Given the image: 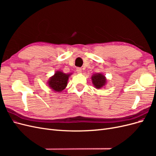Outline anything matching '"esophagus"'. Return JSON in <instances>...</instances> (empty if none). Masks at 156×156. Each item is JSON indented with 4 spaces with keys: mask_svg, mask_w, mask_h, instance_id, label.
<instances>
[{
    "mask_svg": "<svg viewBox=\"0 0 156 156\" xmlns=\"http://www.w3.org/2000/svg\"><path fill=\"white\" fill-rule=\"evenodd\" d=\"M76 71H77V72L78 73H82V69L80 68H77V69H76Z\"/></svg>",
    "mask_w": 156,
    "mask_h": 156,
    "instance_id": "obj_1",
    "label": "esophagus"
}]
</instances>
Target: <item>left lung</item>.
I'll return each mask as SVG.
<instances>
[{"label": "left lung", "instance_id": "8db88e82", "mask_svg": "<svg viewBox=\"0 0 156 156\" xmlns=\"http://www.w3.org/2000/svg\"><path fill=\"white\" fill-rule=\"evenodd\" d=\"M92 82L93 85L96 89L105 87L107 83L106 77L102 73H96L92 75Z\"/></svg>", "mask_w": 156, "mask_h": 156}]
</instances>
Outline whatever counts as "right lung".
I'll return each mask as SVG.
<instances>
[{
    "mask_svg": "<svg viewBox=\"0 0 156 156\" xmlns=\"http://www.w3.org/2000/svg\"><path fill=\"white\" fill-rule=\"evenodd\" d=\"M73 73H65L61 70L56 71L48 81V86L55 92H62L66 88L70 75Z\"/></svg>",
    "mask_w": 156,
    "mask_h": 156,
    "instance_id": "1",
    "label": "right lung"
}]
</instances>
